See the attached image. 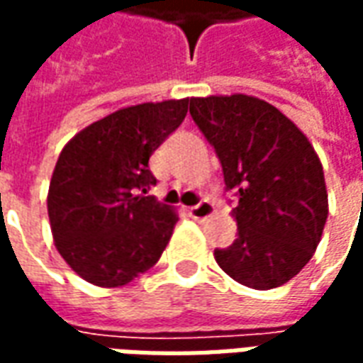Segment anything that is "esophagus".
<instances>
[{"label": "esophagus", "instance_id": "obj_1", "mask_svg": "<svg viewBox=\"0 0 363 363\" xmlns=\"http://www.w3.org/2000/svg\"><path fill=\"white\" fill-rule=\"evenodd\" d=\"M213 213H216V208L210 200H202L200 204L189 208V216L196 221H206L208 218H212Z\"/></svg>", "mask_w": 363, "mask_h": 363}]
</instances>
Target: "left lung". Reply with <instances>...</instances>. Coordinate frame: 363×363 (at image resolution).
I'll use <instances>...</instances> for the list:
<instances>
[{
    "mask_svg": "<svg viewBox=\"0 0 363 363\" xmlns=\"http://www.w3.org/2000/svg\"><path fill=\"white\" fill-rule=\"evenodd\" d=\"M190 114L212 143L239 235L213 257L223 272L252 289H272L309 262L328 216L323 165L307 135L262 99L192 96Z\"/></svg>",
    "mask_w": 363,
    "mask_h": 363,
    "instance_id": "8db88e82",
    "label": "left lung"
}]
</instances>
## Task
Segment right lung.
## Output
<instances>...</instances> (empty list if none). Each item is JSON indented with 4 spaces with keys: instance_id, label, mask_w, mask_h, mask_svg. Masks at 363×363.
Masks as SVG:
<instances>
[{
    "instance_id": "right-lung-1",
    "label": "right lung",
    "mask_w": 363,
    "mask_h": 363,
    "mask_svg": "<svg viewBox=\"0 0 363 363\" xmlns=\"http://www.w3.org/2000/svg\"><path fill=\"white\" fill-rule=\"evenodd\" d=\"M189 112V99L142 103L96 120L60 153L48 189L54 245L83 280L120 288L165 251L179 213L147 196L150 157Z\"/></svg>"
}]
</instances>
